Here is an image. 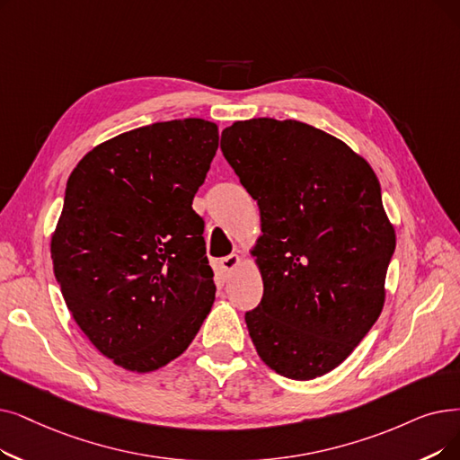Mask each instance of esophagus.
I'll list each match as a JSON object with an SVG mask.
<instances>
[{
    "mask_svg": "<svg viewBox=\"0 0 460 460\" xmlns=\"http://www.w3.org/2000/svg\"><path fill=\"white\" fill-rule=\"evenodd\" d=\"M241 255L238 253H231V255H227V257H224L222 261H219V269H222L226 274H231L238 265H241Z\"/></svg>",
    "mask_w": 460,
    "mask_h": 460,
    "instance_id": "34e87169",
    "label": "esophagus"
}]
</instances>
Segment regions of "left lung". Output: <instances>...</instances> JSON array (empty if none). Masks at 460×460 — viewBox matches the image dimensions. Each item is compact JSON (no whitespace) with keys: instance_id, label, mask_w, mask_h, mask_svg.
<instances>
[{"instance_id":"left-lung-1","label":"left lung","mask_w":460,"mask_h":460,"mask_svg":"<svg viewBox=\"0 0 460 460\" xmlns=\"http://www.w3.org/2000/svg\"><path fill=\"white\" fill-rule=\"evenodd\" d=\"M222 152L261 216L263 298L246 312L261 361L298 382L342 365L376 323L396 234L377 176L344 141L296 119L222 131Z\"/></svg>"}]
</instances>
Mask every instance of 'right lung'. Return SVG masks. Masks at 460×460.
<instances>
[{"instance_id":"right-lung-1","label":"right lung","mask_w":460,"mask_h":460,"mask_svg":"<svg viewBox=\"0 0 460 460\" xmlns=\"http://www.w3.org/2000/svg\"><path fill=\"white\" fill-rule=\"evenodd\" d=\"M217 141L203 118L157 122L97 145L69 176L50 236L54 276L76 325L116 367L169 365L212 308L191 203Z\"/></svg>"}]
</instances>
